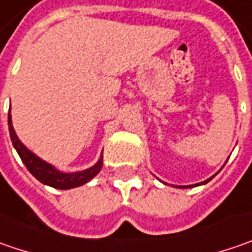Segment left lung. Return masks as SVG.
Returning <instances> with one entry per match:
<instances>
[{"instance_id":"8db88e82","label":"left lung","mask_w":252,"mask_h":252,"mask_svg":"<svg viewBox=\"0 0 252 252\" xmlns=\"http://www.w3.org/2000/svg\"><path fill=\"white\" fill-rule=\"evenodd\" d=\"M209 181H212V178H210V179H207V181L202 182V183H207V182H209ZM202 183H199V185H202ZM191 186H196V185H191ZM186 188H188V186H186Z\"/></svg>"}]
</instances>
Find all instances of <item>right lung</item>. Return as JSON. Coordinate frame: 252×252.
Returning a JSON list of instances; mask_svg holds the SVG:
<instances>
[{"label":"right lung","mask_w":252,"mask_h":252,"mask_svg":"<svg viewBox=\"0 0 252 252\" xmlns=\"http://www.w3.org/2000/svg\"><path fill=\"white\" fill-rule=\"evenodd\" d=\"M8 126H9V135H11V141L12 145L17 149L19 158L22 159L24 165L27 166V169L38 179L39 182L56 188V189H71V188H77L82 186L89 181H92L94 176L101 170L103 166V158L92 166L89 169L82 170V172H74V173H63L55 169L52 165L46 163L45 160L38 158L35 154H32L25 145L18 139L17 134L14 131V126L11 124V114H8Z\"/></svg>","instance_id":"right-lung-1"}]
</instances>
